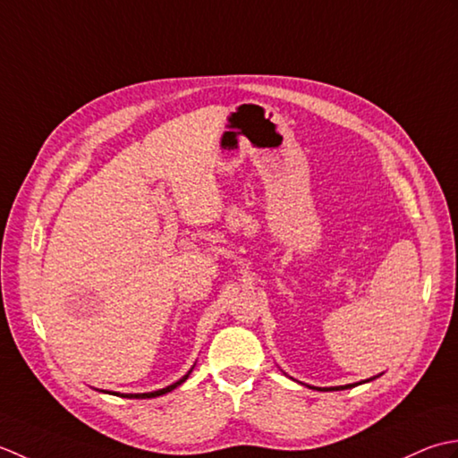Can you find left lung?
Instances as JSON below:
<instances>
[{"label": "left lung", "instance_id": "1", "mask_svg": "<svg viewBox=\"0 0 458 458\" xmlns=\"http://www.w3.org/2000/svg\"><path fill=\"white\" fill-rule=\"evenodd\" d=\"M366 381H369V379H366ZM358 384H350V386H340V387H324L326 391H338V389H350V387H356ZM312 389H316V387H312ZM320 389V387H318Z\"/></svg>", "mask_w": 458, "mask_h": 458}]
</instances>
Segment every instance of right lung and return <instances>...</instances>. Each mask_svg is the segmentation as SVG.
<instances>
[{"label":"right lung","instance_id":"1","mask_svg":"<svg viewBox=\"0 0 458 458\" xmlns=\"http://www.w3.org/2000/svg\"><path fill=\"white\" fill-rule=\"evenodd\" d=\"M191 373V369L185 373V376L180 379V381H175V384H172V386H167V387H164V389H157V391H150V394H116L114 391V395H120V397H128V399H152V397H160V395H165V394H170L172 389H175L177 386H182L185 379H188V376ZM106 394H110V391H106Z\"/></svg>","mask_w":458,"mask_h":458}]
</instances>
